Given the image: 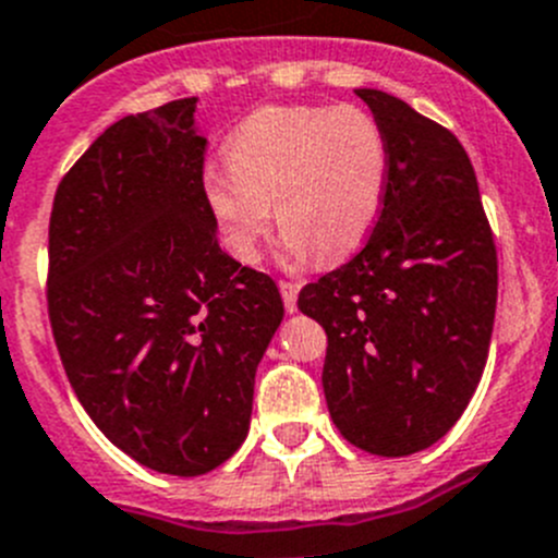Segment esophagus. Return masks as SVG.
<instances>
[{
	"label": "esophagus",
	"instance_id": "34e87169",
	"mask_svg": "<svg viewBox=\"0 0 558 558\" xmlns=\"http://www.w3.org/2000/svg\"><path fill=\"white\" fill-rule=\"evenodd\" d=\"M279 290H282V299H284V310L293 315L295 310H299V290L301 284L295 282H279Z\"/></svg>",
	"mask_w": 558,
	"mask_h": 558
}]
</instances>
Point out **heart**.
<instances>
[{
  "instance_id": "heart-1",
  "label": "heart",
  "mask_w": 558,
  "mask_h": 558,
  "mask_svg": "<svg viewBox=\"0 0 558 558\" xmlns=\"http://www.w3.org/2000/svg\"><path fill=\"white\" fill-rule=\"evenodd\" d=\"M225 156L205 169L203 196L241 263H257L274 203L288 263L348 257L384 208L389 145L362 106H265L232 131Z\"/></svg>"
}]
</instances>
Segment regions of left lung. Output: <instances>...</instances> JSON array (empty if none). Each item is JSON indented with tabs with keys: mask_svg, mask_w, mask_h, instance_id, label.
I'll return each mask as SVG.
<instances>
[{
	"mask_svg": "<svg viewBox=\"0 0 558 558\" xmlns=\"http://www.w3.org/2000/svg\"><path fill=\"white\" fill-rule=\"evenodd\" d=\"M384 129L389 183L367 246L299 295L328 333L323 391L353 447L405 458L454 427L480 386L498 259L469 153L384 89H355Z\"/></svg>",
	"mask_w": 558,
	"mask_h": 558,
	"instance_id": "left-lung-1",
	"label": "left lung"
}]
</instances>
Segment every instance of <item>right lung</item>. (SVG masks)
Returning <instances> with one entry per match:
<instances>
[{"label":"right lung","instance_id":"add662e5","mask_svg":"<svg viewBox=\"0 0 558 558\" xmlns=\"http://www.w3.org/2000/svg\"><path fill=\"white\" fill-rule=\"evenodd\" d=\"M194 111L183 98L109 125L62 178L49 225L68 380L117 449L172 476L238 452L284 317L274 279L221 252Z\"/></svg>","mask_w":558,"mask_h":558}]
</instances>
